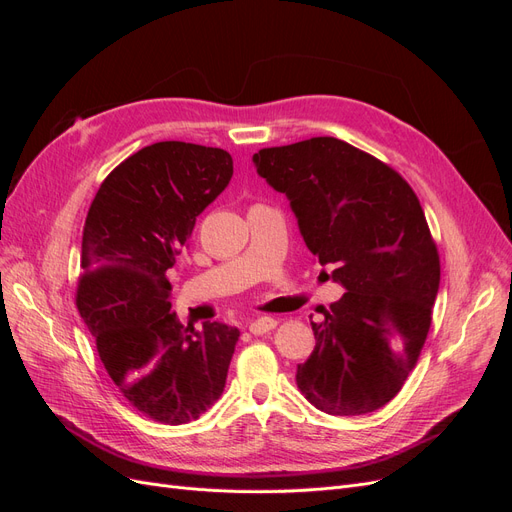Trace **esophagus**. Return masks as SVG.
I'll return each instance as SVG.
<instances>
[{
    "label": "esophagus",
    "mask_w": 512,
    "mask_h": 512,
    "mask_svg": "<svg viewBox=\"0 0 512 512\" xmlns=\"http://www.w3.org/2000/svg\"><path fill=\"white\" fill-rule=\"evenodd\" d=\"M277 327V320L275 318H269V316H262V318H256L250 322V333L254 335H265L269 331H273Z\"/></svg>",
    "instance_id": "34e87169"
}]
</instances>
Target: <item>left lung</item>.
<instances>
[{
  "instance_id": "left-lung-1",
  "label": "left lung",
  "mask_w": 512,
  "mask_h": 512,
  "mask_svg": "<svg viewBox=\"0 0 512 512\" xmlns=\"http://www.w3.org/2000/svg\"><path fill=\"white\" fill-rule=\"evenodd\" d=\"M254 164L290 198L307 250L348 290L312 322L299 391L333 416L386 406L421 356L440 288L418 196L395 168L333 136L260 149Z\"/></svg>"
}]
</instances>
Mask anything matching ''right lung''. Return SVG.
<instances>
[{
	"label": "right lung",
	"mask_w": 512,
	"mask_h": 512,
	"mask_svg": "<svg viewBox=\"0 0 512 512\" xmlns=\"http://www.w3.org/2000/svg\"><path fill=\"white\" fill-rule=\"evenodd\" d=\"M230 177L224 149L153 143L111 170L85 220L76 307L121 395L164 425L196 421L220 399L239 342L222 322L183 327L166 275Z\"/></svg>",
	"instance_id": "obj_1"
}]
</instances>
